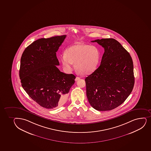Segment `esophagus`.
I'll use <instances>...</instances> for the list:
<instances>
[{"instance_id": "34e87169", "label": "esophagus", "mask_w": 151, "mask_h": 151, "mask_svg": "<svg viewBox=\"0 0 151 151\" xmlns=\"http://www.w3.org/2000/svg\"><path fill=\"white\" fill-rule=\"evenodd\" d=\"M79 79H80V77H76V78H75V81H78Z\"/></svg>"}]
</instances>
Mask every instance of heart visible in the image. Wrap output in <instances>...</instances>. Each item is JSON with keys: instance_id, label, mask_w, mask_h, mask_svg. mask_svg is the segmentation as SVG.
Wrapping results in <instances>:
<instances>
[{"instance_id": "b5f03b06", "label": "heart", "mask_w": 151, "mask_h": 151, "mask_svg": "<svg viewBox=\"0 0 151 151\" xmlns=\"http://www.w3.org/2000/svg\"><path fill=\"white\" fill-rule=\"evenodd\" d=\"M100 52L97 47L87 44H78L67 49L60 56L64 68L71 70L73 63L76 70L82 74H89L95 71L100 61Z\"/></svg>"}]
</instances>
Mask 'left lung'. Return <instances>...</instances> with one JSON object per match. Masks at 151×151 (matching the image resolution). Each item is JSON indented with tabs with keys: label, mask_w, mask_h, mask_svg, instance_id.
Segmentation results:
<instances>
[{
	"label": "left lung",
	"mask_w": 151,
	"mask_h": 151,
	"mask_svg": "<svg viewBox=\"0 0 151 151\" xmlns=\"http://www.w3.org/2000/svg\"><path fill=\"white\" fill-rule=\"evenodd\" d=\"M104 48L100 65L85 78L86 94L91 106L100 111L115 109L133 90L135 77L130 54L113 38L97 39Z\"/></svg>",
	"instance_id": "left-lung-1"
}]
</instances>
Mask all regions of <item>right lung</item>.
Segmentation results:
<instances>
[{
  "instance_id": "1",
  "label": "right lung",
  "mask_w": 151,
  "mask_h": 151,
  "mask_svg": "<svg viewBox=\"0 0 151 151\" xmlns=\"http://www.w3.org/2000/svg\"><path fill=\"white\" fill-rule=\"evenodd\" d=\"M66 37L38 39L26 47L21 56V85L31 99L46 109L63 105L75 83V75L62 72L57 67L56 52Z\"/></svg>"
}]
</instances>
